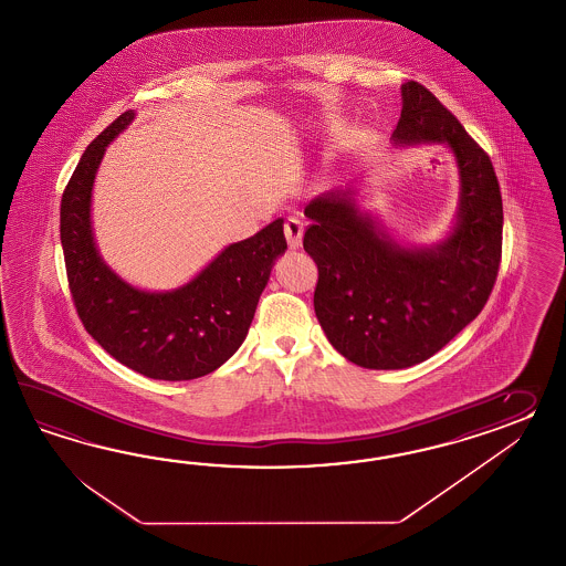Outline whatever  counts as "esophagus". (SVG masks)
<instances>
[{"instance_id":"34e87169","label":"esophagus","mask_w":566,"mask_h":566,"mask_svg":"<svg viewBox=\"0 0 566 566\" xmlns=\"http://www.w3.org/2000/svg\"><path fill=\"white\" fill-rule=\"evenodd\" d=\"M284 234H286V241L291 249H298L303 244V234H305V227L298 218H289L284 222Z\"/></svg>"}]
</instances>
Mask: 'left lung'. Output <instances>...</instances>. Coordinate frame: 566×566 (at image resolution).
<instances>
[{"label":"left lung","instance_id":"obj_1","mask_svg":"<svg viewBox=\"0 0 566 566\" xmlns=\"http://www.w3.org/2000/svg\"><path fill=\"white\" fill-rule=\"evenodd\" d=\"M394 146L443 144L459 175L453 229L403 244L360 208L358 185L313 199L305 251L317 263L315 315L346 360L375 370L424 363L474 322L501 263L503 199L486 153L418 82L401 84Z\"/></svg>","mask_w":566,"mask_h":566}]
</instances>
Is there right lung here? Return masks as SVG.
I'll use <instances>...</instances> for the list:
<instances>
[{"label":"right lung","instance_id":"1","mask_svg":"<svg viewBox=\"0 0 566 566\" xmlns=\"http://www.w3.org/2000/svg\"><path fill=\"white\" fill-rule=\"evenodd\" d=\"M136 119L125 111L82 154L62 198L65 270L77 315L125 367L160 381L214 373L241 348L275 260L286 251L284 220L230 243L172 291L150 292L123 280L94 241L92 187L107 146Z\"/></svg>","mask_w":566,"mask_h":566}]
</instances>
